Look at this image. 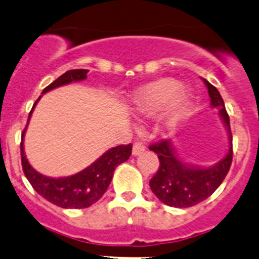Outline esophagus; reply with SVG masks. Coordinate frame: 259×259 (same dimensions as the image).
Instances as JSON below:
<instances>
[{"label":"esophagus","instance_id":"34e87169","mask_svg":"<svg viewBox=\"0 0 259 259\" xmlns=\"http://www.w3.org/2000/svg\"><path fill=\"white\" fill-rule=\"evenodd\" d=\"M145 150V145L140 142H135L133 145V154L139 155L140 153H143Z\"/></svg>","mask_w":259,"mask_h":259}]
</instances>
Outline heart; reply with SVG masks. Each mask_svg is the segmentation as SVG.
Segmentation results:
<instances>
[{
  "label": "heart",
  "instance_id": "heart-1",
  "mask_svg": "<svg viewBox=\"0 0 259 259\" xmlns=\"http://www.w3.org/2000/svg\"><path fill=\"white\" fill-rule=\"evenodd\" d=\"M190 99V91L178 79L160 78L135 91L132 109L138 117H152L167 106L165 125L173 126L186 114Z\"/></svg>",
  "mask_w": 259,
  "mask_h": 259
}]
</instances>
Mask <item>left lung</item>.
<instances>
[{
  "mask_svg": "<svg viewBox=\"0 0 259 259\" xmlns=\"http://www.w3.org/2000/svg\"><path fill=\"white\" fill-rule=\"evenodd\" d=\"M209 91L211 105L218 107L219 114L229 133V152L220 162L209 168H199L182 163L175 154L170 140L160 139L149 145V149L157 153L159 167L157 173L149 181L150 190L155 196L172 207H191L211 196L222 185L228 175L233 160L232 132L229 115L225 110L224 101L217 87L204 79Z\"/></svg>",
  "mask_w": 259,
  "mask_h": 259,
  "instance_id": "left-lung-1",
  "label": "left lung"
}]
</instances>
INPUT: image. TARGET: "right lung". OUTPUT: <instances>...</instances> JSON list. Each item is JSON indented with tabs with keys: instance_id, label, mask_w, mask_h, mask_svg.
Listing matches in <instances>:
<instances>
[{
	"instance_id": "1",
	"label": "right lung",
	"mask_w": 259,
	"mask_h": 259,
	"mask_svg": "<svg viewBox=\"0 0 259 259\" xmlns=\"http://www.w3.org/2000/svg\"><path fill=\"white\" fill-rule=\"evenodd\" d=\"M87 69H72L66 72L64 74L55 79L53 83L45 87L42 90V94H47L48 91L53 89H57L59 86H64L71 82L82 81L87 78ZM39 99L36 100V102ZM34 104V106L36 105ZM32 106L31 111L29 114V119L31 116V112L34 110ZM29 121V120H27ZM22 132V137H24ZM20 149H21V164L22 170L26 176L27 181L32 186L35 191L40 196L44 197L52 204L63 209H84V207L91 206L96 201H99L112 180L114 170L120 163L129 159L132 155V144L117 145L107 150L104 155L99 158L96 162L92 163L87 168H84L81 172L76 173L69 177L62 178H50L40 175L39 172L34 169L27 162L24 153V143H20Z\"/></svg>"
}]
</instances>
